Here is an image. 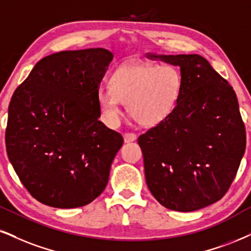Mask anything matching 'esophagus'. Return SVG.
I'll use <instances>...</instances> for the list:
<instances>
[{"label":"esophagus","instance_id":"obj_1","mask_svg":"<svg viewBox=\"0 0 251 251\" xmlns=\"http://www.w3.org/2000/svg\"><path fill=\"white\" fill-rule=\"evenodd\" d=\"M123 138H125L126 143H130V142L136 141L137 136H136V134H132V132H126V134L123 135Z\"/></svg>","mask_w":251,"mask_h":251}]
</instances>
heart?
Listing matches in <instances>:
<instances>
[{"label":"heart","instance_id":"b5f03b06","mask_svg":"<svg viewBox=\"0 0 251 251\" xmlns=\"http://www.w3.org/2000/svg\"><path fill=\"white\" fill-rule=\"evenodd\" d=\"M181 75L172 65L131 63L120 66L110 78V88L98 92L101 115L114 128L122 116V102L142 126H156L165 120L177 104Z\"/></svg>","mask_w":251,"mask_h":251}]
</instances>
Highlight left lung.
Instances as JSON below:
<instances>
[{
    "label": "left lung",
    "instance_id": "obj_1",
    "mask_svg": "<svg viewBox=\"0 0 251 251\" xmlns=\"http://www.w3.org/2000/svg\"><path fill=\"white\" fill-rule=\"evenodd\" d=\"M180 67L172 113L138 137L147 185L160 205L193 212L230 187L246 150V128L234 89L199 54H149Z\"/></svg>",
    "mask_w": 251,
    "mask_h": 251
}]
</instances>
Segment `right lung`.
Instances as JSON below:
<instances>
[{"mask_svg": "<svg viewBox=\"0 0 251 251\" xmlns=\"http://www.w3.org/2000/svg\"><path fill=\"white\" fill-rule=\"evenodd\" d=\"M113 60L106 49L43 58L12 95L5 147L30 194L55 208H76L107 186L123 144L99 117L98 92Z\"/></svg>", "mask_w": 251, "mask_h": 251, "instance_id": "1", "label": "right lung"}]
</instances>
